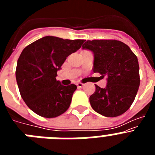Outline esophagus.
Returning a JSON list of instances; mask_svg holds the SVG:
<instances>
[{"instance_id":"esophagus-1","label":"esophagus","mask_w":155,"mask_h":155,"mask_svg":"<svg viewBox=\"0 0 155 155\" xmlns=\"http://www.w3.org/2000/svg\"><path fill=\"white\" fill-rule=\"evenodd\" d=\"M77 86H78V87L80 88V87H82L84 86V84H82V83H78V84H77Z\"/></svg>"}]
</instances>
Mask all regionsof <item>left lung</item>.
Returning <instances> with one entry per match:
<instances>
[{
	"label": "left lung",
	"mask_w": 155,
	"mask_h": 155,
	"mask_svg": "<svg viewBox=\"0 0 155 155\" xmlns=\"http://www.w3.org/2000/svg\"><path fill=\"white\" fill-rule=\"evenodd\" d=\"M82 49L94 53V73L107 78L105 88L95 84V91L89 98L92 109L106 117L124 114L134 102L140 86L137 56L127 44L113 39L87 40Z\"/></svg>",
	"instance_id": "left-lung-1"
}]
</instances>
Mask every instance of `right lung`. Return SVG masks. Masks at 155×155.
Here are the masks:
<instances>
[{
	"instance_id": "add662e5",
	"label": "right lung",
	"mask_w": 155,
	"mask_h": 155,
	"mask_svg": "<svg viewBox=\"0 0 155 155\" xmlns=\"http://www.w3.org/2000/svg\"><path fill=\"white\" fill-rule=\"evenodd\" d=\"M84 41L45 36L22 50L18 60L16 81L22 99L37 115L54 118L68 109L77 86L62 85L56 79L57 72Z\"/></svg>"
}]
</instances>
